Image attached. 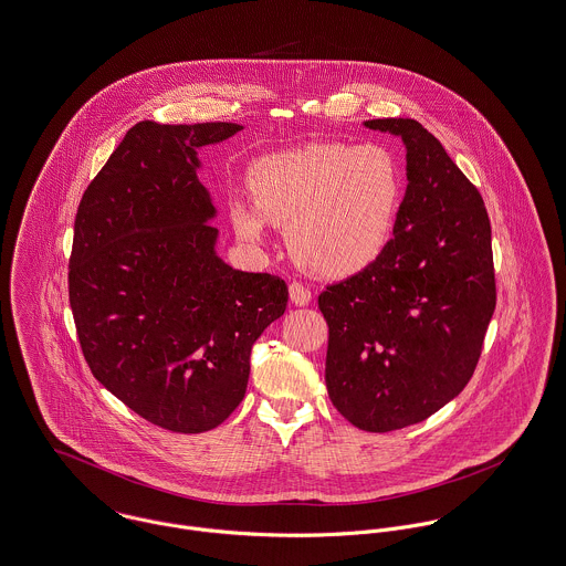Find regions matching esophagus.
I'll return each instance as SVG.
<instances>
[{
    "label": "esophagus",
    "mask_w": 566,
    "mask_h": 566,
    "mask_svg": "<svg viewBox=\"0 0 566 566\" xmlns=\"http://www.w3.org/2000/svg\"><path fill=\"white\" fill-rule=\"evenodd\" d=\"M289 295H291V302L295 305H307L312 302V293H310V289L304 286L302 282H291V286H289Z\"/></svg>",
    "instance_id": "34e87169"
}]
</instances>
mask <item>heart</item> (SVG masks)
I'll return each mask as SVG.
<instances>
[{"mask_svg":"<svg viewBox=\"0 0 566 566\" xmlns=\"http://www.w3.org/2000/svg\"><path fill=\"white\" fill-rule=\"evenodd\" d=\"M252 202L234 200L237 232L261 243L266 221L286 226L291 256L321 277H347L377 261L402 202V172L381 144L312 142L266 155L248 172Z\"/></svg>","mask_w":566,"mask_h":566,"instance_id":"heart-1","label":"heart"}]
</instances>
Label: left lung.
I'll return each instance as SVG.
<instances>
[{"label":"left lung","mask_w":566,"mask_h":566,"mask_svg":"<svg viewBox=\"0 0 566 566\" xmlns=\"http://www.w3.org/2000/svg\"><path fill=\"white\" fill-rule=\"evenodd\" d=\"M400 135L407 191L381 256L318 295L334 407L368 433L418 424L472 379L495 310L491 221L479 189L411 118Z\"/></svg>","instance_id":"left-lung-1"}]
</instances>
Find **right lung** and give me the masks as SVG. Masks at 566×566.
<instances>
[{
  "mask_svg": "<svg viewBox=\"0 0 566 566\" xmlns=\"http://www.w3.org/2000/svg\"><path fill=\"white\" fill-rule=\"evenodd\" d=\"M241 125L130 127L75 218L69 302L87 366L137 416L175 433L219 427L243 400L250 353L286 310V282L216 254L198 148Z\"/></svg>",
  "mask_w": 566,
  "mask_h": 566,
  "instance_id": "obj_1",
  "label": "right lung"
}]
</instances>
